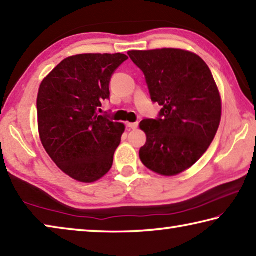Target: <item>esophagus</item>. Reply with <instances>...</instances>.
I'll return each mask as SVG.
<instances>
[{
    "instance_id": "1",
    "label": "esophagus",
    "mask_w": 256,
    "mask_h": 256,
    "mask_svg": "<svg viewBox=\"0 0 256 256\" xmlns=\"http://www.w3.org/2000/svg\"><path fill=\"white\" fill-rule=\"evenodd\" d=\"M138 125H139L138 123H130V122H128V123H126V126H128V128H131V130L136 128Z\"/></svg>"
}]
</instances>
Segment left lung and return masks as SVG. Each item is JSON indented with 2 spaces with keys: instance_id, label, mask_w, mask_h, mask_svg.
<instances>
[{
  "instance_id": "left-lung-1",
  "label": "left lung",
  "mask_w": 256,
  "mask_h": 256,
  "mask_svg": "<svg viewBox=\"0 0 256 256\" xmlns=\"http://www.w3.org/2000/svg\"><path fill=\"white\" fill-rule=\"evenodd\" d=\"M146 76L160 118L144 120L147 141L139 156L150 171L178 176L204 155L221 122V96L208 64L200 56L181 48L128 51Z\"/></svg>"
}]
</instances>
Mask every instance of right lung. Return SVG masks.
Here are the masks:
<instances>
[{
    "label": "right lung",
    "instance_id": "1",
    "mask_svg": "<svg viewBox=\"0 0 256 256\" xmlns=\"http://www.w3.org/2000/svg\"><path fill=\"white\" fill-rule=\"evenodd\" d=\"M128 56L84 54L68 56L40 85L38 124L40 142L62 171L92 184L106 176L125 125L96 114L109 98L112 72Z\"/></svg>",
    "mask_w": 256,
    "mask_h": 256
}]
</instances>
